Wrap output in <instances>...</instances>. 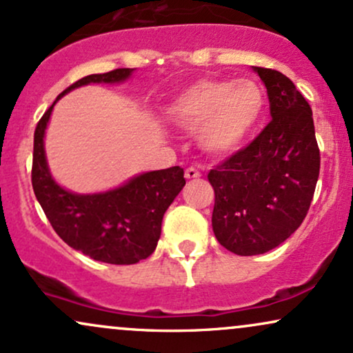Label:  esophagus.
<instances>
[{"instance_id": "1", "label": "esophagus", "mask_w": 353, "mask_h": 353, "mask_svg": "<svg viewBox=\"0 0 353 353\" xmlns=\"http://www.w3.org/2000/svg\"><path fill=\"white\" fill-rule=\"evenodd\" d=\"M185 179L188 181H192V179H199V177H201V172L197 171V169H194V168H189V169H185Z\"/></svg>"}]
</instances>
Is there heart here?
Wrapping results in <instances>:
<instances>
[{"label": "heart", "mask_w": 353, "mask_h": 353, "mask_svg": "<svg viewBox=\"0 0 353 353\" xmlns=\"http://www.w3.org/2000/svg\"><path fill=\"white\" fill-rule=\"evenodd\" d=\"M266 113V97L252 79H201L165 107L177 130L195 133L199 146L212 156L236 154L253 139Z\"/></svg>", "instance_id": "obj_1"}]
</instances>
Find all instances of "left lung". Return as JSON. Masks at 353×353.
I'll use <instances>...</instances> for the list:
<instances>
[{"label":"left lung","instance_id":"obj_1","mask_svg":"<svg viewBox=\"0 0 353 353\" xmlns=\"http://www.w3.org/2000/svg\"><path fill=\"white\" fill-rule=\"evenodd\" d=\"M252 69L265 83L273 120L209 172L215 190L212 228L220 245L240 256L270 252L298 230L321 168L307 101L281 72Z\"/></svg>","mask_w":353,"mask_h":353}]
</instances>
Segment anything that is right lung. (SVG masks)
Here are the masks:
<instances>
[{
    "mask_svg": "<svg viewBox=\"0 0 353 353\" xmlns=\"http://www.w3.org/2000/svg\"><path fill=\"white\" fill-rule=\"evenodd\" d=\"M133 72L117 69L77 80L55 99L34 131L32 189L46 217L67 245L110 265H134L154 252L165 210L185 185L184 169L174 165L136 174L103 192H72L54 179L44 138L55 103L63 95L90 83H123Z\"/></svg>",
    "mask_w": 353,
    "mask_h": 353,
    "instance_id": "add662e5",
    "label": "right lung"
}]
</instances>
